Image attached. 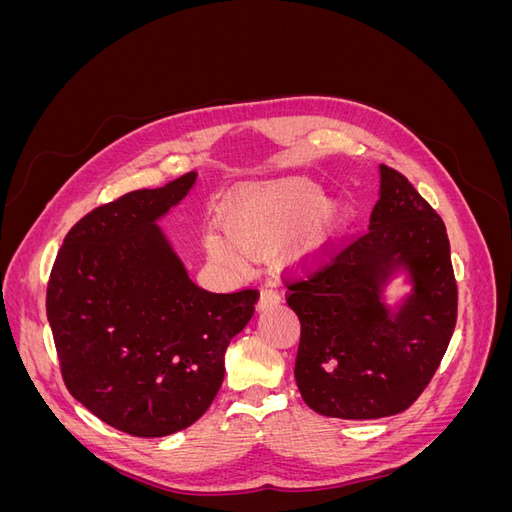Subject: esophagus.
<instances>
[{"instance_id":"34e87169","label":"esophagus","mask_w":512,"mask_h":512,"mask_svg":"<svg viewBox=\"0 0 512 512\" xmlns=\"http://www.w3.org/2000/svg\"><path fill=\"white\" fill-rule=\"evenodd\" d=\"M275 303H280V292H277L275 288L267 286L260 290V299H258V309H265V307H271Z\"/></svg>"}]
</instances>
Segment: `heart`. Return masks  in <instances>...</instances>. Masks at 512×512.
I'll use <instances>...</instances> for the list:
<instances>
[{
    "label": "heart",
    "instance_id": "1",
    "mask_svg": "<svg viewBox=\"0 0 512 512\" xmlns=\"http://www.w3.org/2000/svg\"><path fill=\"white\" fill-rule=\"evenodd\" d=\"M344 200L327 198V188L309 177H284L247 183L232 190L220 209L226 237L239 250L267 254L288 239L290 260L305 265L320 258L346 220ZM209 252L220 260L235 258L232 245L209 237Z\"/></svg>",
    "mask_w": 512,
    "mask_h": 512
}]
</instances>
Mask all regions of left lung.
<instances>
[{
	"mask_svg": "<svg viewBox=\"0 0 512 512\" xmlns=\"http://www.w3.org/2000/svg\"><path fill=\"white\" fill-rule=\"evenodd\" d=\"M286 277L301 322L294 380L322 416L369 421L408 410L436 374L457 322L446 226L399 170L380 164L369 230ZM406 266L413 294L395 319L381 286Z\"/></svg>",
	"mask_w": 512,
	"mask_h": 512,
	"instance_id": "obj_1",
	"label": "left lung"
}]
</instances>
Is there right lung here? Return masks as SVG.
<instances>
[{
    "mask_svg": "<svg viewBox=\"0 0 512 512\" xmlns=\"http://www.w3.org/2000/svg\"><path fill=\"white\" fill-rule=\"evenodd\" d=\"M196 173L89 211L64 239L46 286V318L70 395L136 438L196 423L218 395L224 354L250 318L256 288H198L156 220Z\"/></svg>",
    "mask_w": 512,
    "mask_h": 512,
    "instance_id": "obj_1",
    "label": "right lung"
}]
</instances>
